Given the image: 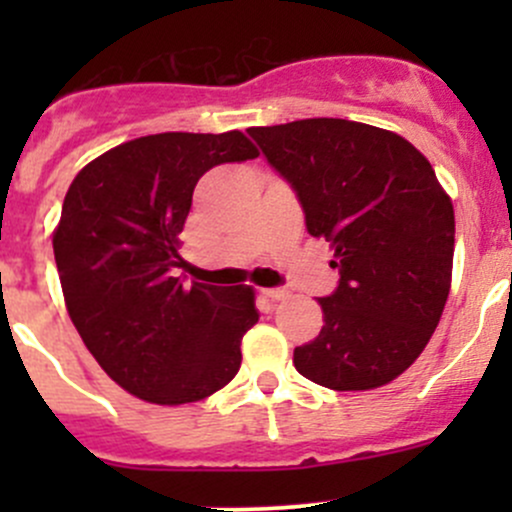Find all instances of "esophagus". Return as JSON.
Masks as SVG:
<instances>
[{
    "label": "esophagus",
    "instance_id": "esophagus-1",
    "mask_svg": "<svg viewBox=\"0 0 512 512\" xmlns=\"http://www.w3.org/2000/svg\"><path fill=\"white\" fill-rule=\"evenodd\" d=\"M262 294H265L267 299H272V302H280V299H287L289 292L285 287H270V289H262Z\"/></svg>",
    "mask_w": 512,
    "mask_h": 512
}]
</instances>
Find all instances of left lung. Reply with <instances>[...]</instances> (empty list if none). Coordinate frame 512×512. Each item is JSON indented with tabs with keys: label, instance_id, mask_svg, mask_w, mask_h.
<instances>
[{
	"label": "left lung",
	"instance_id": "obj_1",
	"mask_svg": "<svg viewBox=\"0 0 512 512\" xmlns=\"http://www.w3.org/2000/svg\"><path fill=\"white\" fill-rule=\"evenodd\" d=\"M292 185L312 237L334 247L324 327L294 349L302 376L366 391L404 374L446 307L456 220L431 163L406 138L344 118L250 128Z\"/></svg>",
	"mask_w": 512,
	"mask_h": 512
}]
</instances>
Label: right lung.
Instances as JSON below:
<instances>
[{"label":"right lung","instance_id":"add662e5","mask_svg":"<svg viewBox=\"0 0 512 512\" xmlns=\"http://www.w3.org/2000/svg\"><path fill=\"white\" fill-rule=\"evenodd\" d=\"M257 158L240 131L156 133L121 143L74 178L54 232L66 309L86 349L128 394L178 406L240 371L260 319L247 285H185L180 232L210 168Z\"/></svg>","mask_w":512,"mask_h":512}]
</instances>
